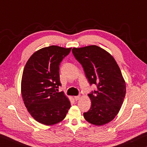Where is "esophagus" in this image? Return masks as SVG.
<instances>
[{"label":"esophagus","mask_w":147,"mask_h":147,"mask_svg":"<svg viewBox=\"0 0 147 147\" xmlns=\"http://www.w3.org/2000/svg\"><path fill=\"white\" fill-rule=\"evenodd\" d=\"M81 98V96H74V100H79V99L80 98Z\"/></svg>","instance_id":"esophagus-1"}]
</instances>
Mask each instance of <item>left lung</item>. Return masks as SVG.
<instances>
[{"instance_id":"8db88e82","label":"left lung","mask_w":147,"mask_h":147,"mask_svg":"<svg viewBox=\"0 0 147 147\" xmlns=\"http://www.w3.org/2000/svg\"><path fill=\"white\" fill-rule=\"evenodd\" d=\"M73 54L82 65L86 78L97 89L88 94L91 107L84 117L89 123L102 126L115 117L123 103L126 84L113 57L96 45L73 48Z\"/></svg>"}]
</instances>
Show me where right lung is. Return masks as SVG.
<instances>
[{
	"label": "right lung",
	"instance_id": "1",
	"mask_svg": "<svg viewBox=\"0 0 147 147\" xmlns=\"http://www.w3.org/2000/svg\"><path fill=\"white\" fill-rule=\"evenodd\" d=\"M71 48L52 45L35 52L27 61L21 80L24 104L35 120L45 125L63 121L71 108L63 92H57L59 65Z\"/></svg>",
	"mask_w": 147,
	"mask_h": 147
}]
</instances>
